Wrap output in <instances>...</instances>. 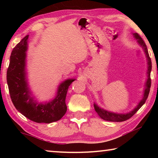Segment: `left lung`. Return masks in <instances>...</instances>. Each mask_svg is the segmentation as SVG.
Listing matches in <instances>:
<instances>
[{
    "mask_svg": "<svg viewBox=\"0 0 158 158\" xmlns=\"http://www.w3.org/2000/svg\"><path fill=\"white\" fill-rule=\"evenodd\" d=\"M134 36H135V37L137 39L138 43L141 45L142 49H144V53H145L146 57H147V58H148V81H147V82H146V88H145V90H144V97H143V98H142V100L140 101L139 104L137 105V106L132 111L129 112V113L126 114H115V113H112V112L107 111L104 109L99 108L98 106L94 103V109H95V110H96V111L97 112V114H98L99 116H100L101 118H102L103 119H104V120L110 121V122H124V121L129 119V118H130L131 116L134 115V114H135L136 113H137V111L142 106H143L144 103H145L146 100L148 99L149 93H150V87H151L150 73H151V70H152V62H151V59H150V56H149L148 48H147V46H146L145 43H144V40H142V39L140 37V36L139 35V34L137 33L134 34Z\"/></svg>",
    "mask_w": 158,
    "mask_h": 158,
    "instance_id": "8db88e82",
    "label": "left lung"
}]
</instances>
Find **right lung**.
Wrapping results in <instances>:
<instances>
[{
    "label": "right lung",
    "instance_id": "right-lung-1",
    "mask_svg": "<svg viewBox=\"0 0 158 158\" xmlns=\"http://www.w3.org/2000/svg\"><path fill=\"white\" fill-rule=\"evenodd\" d=\"M29 35L16 45L10 54L7 70V83L10 98L16 109L23 116L36 123H49L60 120L67 111L65 98L69 86L75 79L60 84L57 96L50 102L42 104L34 101L26 78V52Z\"/></svg>",
    "mask_w": 158,
    "mask_h": 158
}]
</instances>
